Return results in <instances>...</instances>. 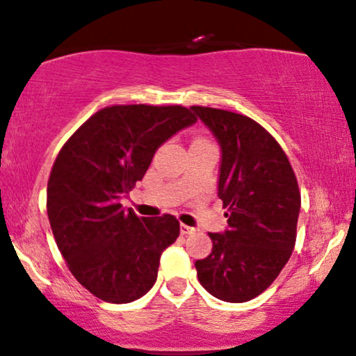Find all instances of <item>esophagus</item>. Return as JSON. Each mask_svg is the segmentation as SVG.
Returning a JSON list of instances; mask_svg holds the SVG:
<instances>
[{"label":"esophagus","instance_id":"esophagus-1","mask_svg":"<svg viewBox=\"0 0 356 356\" xmlns=\"http://www.w3.org/2000/svg\"><path fill=\"white\" fill-rule=\"evenodd\" d=\"M181 232H182V234H194L195 227L187 226V224H181Z\"/></svg>","mask_w":356,"mask_h":356}]
</instances>
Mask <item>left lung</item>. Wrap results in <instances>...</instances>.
Wrapping results in <instances>:
<instances>
[{
    "mask_svg": "<svg viewBox=\"0 0 356 356\" xmlns=\"http://www.w3.org/2000/svg\"><path fill=\"white\" fill-rule=\"evenodd\" d=\"M220 145L218 195L227 229L209 232L212 252L195 261L199 283L227 303H244L269 288L296 243L301 194L276 138L241 113L191 107Z\"/></svg>",
    "mask_w": 356,
    "mask_h": 356,
    "instance_id": "obj_1",
    "label": "left lung"
}]
</instances>
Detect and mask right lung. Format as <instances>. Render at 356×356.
I'll return each mask as SVG.
<instances>
[{"instance_id": "1", "label": "right lung", "mask_w": 356, "mask_h": 356, "mask_svg": "<svg viewBox=\"0 0 356 356\" xmlns=\"http://www.w3.org/2000/svg\"><path fill=\"white\" fill-rule=\"evenodd\" d=\"M195 122L182 105H112L61 147L48 179V219L72 275L100 300L130 303L157 280L179 220L138 218L120 199L142 181L155 150Z\"/></svg>"}]
</instances>
